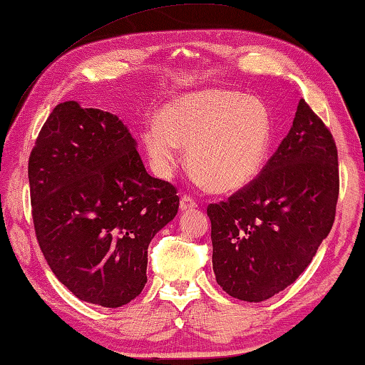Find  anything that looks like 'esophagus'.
I'll return each mask as SVG.
<instances>
[{
	"label": "esophagus",
	"mask_w": 365,
	"mask_h": 365,
	"mask_svg": "<svg viewBox=\"0 0 365 365\" xmlns=\"http://www.w3.org/2000/svg\"><path fill=\"white\" fill-rule=\"evenodd\" d=\"M198 206V203L192 198L190 195H183L182 200H180V210L182 211H190V210H195V207Z\"/></svg>",
	"instance_id": "esophagus-1"
}]
</instances>
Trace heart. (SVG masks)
I'll return each instance as SVG.
<instances>
[{"instance_id": "b5f03b06", "label": "heart", "mask_w": 365, "mask_h": 365, "mask_svg": "<svg viewBox=\"0 0 365 365\" xmlns=\"http://www.w3.org/2000/svg\"><path fill=\"white\" fill-rule=\"evenodd\" d=\"M273 123L264 103L230 89H206L162 110L144 126L143 144L154 169L167 177L180 146L198 182L211 192L234 193L250 185L268 158Z\"/></svg>"}]
</instances>
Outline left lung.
Listing matches in <instances>:
<instances>
[{"instance_id":"obj_1","label":"left lung","mask_w":365,"mask_h":365,"mask_svg":"<svg viewBox=\"0 0 365 365\" xmlns=\"http://www.w3.org/2000/svg\"><path fill=\"white\" fill-rule=\"evenodd\" d=\"M338 195L336 143L300 99L291 131L255 180L207 206L217 284L245 302L292 284L331 230Z\"/></svg>"}]
</instances>
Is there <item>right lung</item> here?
<instances>
[{
    "label": "right lung",
    "instance_id": "add662e5",
    "mask_svg": "<svg viewBox=\"0 0 365 365\" xmlns=\"http://www.w3.org/2000/svg\"><path fill=\"white\" fill-rule=\"evenodd\" d=\"M29 185L37 242L58 281L108 309L140 296L148 247L180 198L144 169L123 121L58 103L32 148Z\"/></svg>",
    "mask_w": 365,
    "mask_h": 365
}]
</instances>
